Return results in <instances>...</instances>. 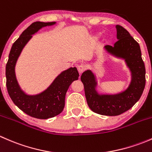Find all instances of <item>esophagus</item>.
I'll return each instance as SVG.
<instances>
[{
    "label": "esophagus",
    "instance_id": "1",
    "mask_svg": "<svg viewBox=\"0 0 152 152\" xmlns=\"http://www.w3.org/2000/svg\"><path fill=\"white\" fill-rule=\"evenodd\" d=\"M86 69H87V66L85 65H80L78 66V71H79V73H82L84 71H85Z\"/></svg>",
    "mask_w": 152,
    "mask_h": 152
}]
</instances>
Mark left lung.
Masks as SVG:
<instances>
[{
	"mask_svg": "<svg viewBox=\"0 0 152 152\" xmlns=\"http://www.w3.org/2000/svg\"><path fill=\"white\" fill-rule=\"evenodd\" d=\"M118 40L114 46L105 45L108 53L125 59L132 72V82L122 93L115 95H99L95 90L96 82L90 70L81 76L86 100L92 111L102 115L116 116L131 109L141 97L145 85V65L139 44L121 26H116Z\"/></svg>",
	"mask_w": 152,
	"mask_h": 152,
	"instance_id": "1",
	"label": "left lung"
}]
</instances>
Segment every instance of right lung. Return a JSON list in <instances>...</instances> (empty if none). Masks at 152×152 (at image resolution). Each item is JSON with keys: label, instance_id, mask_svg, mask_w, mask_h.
<instances>
[{"label": "right lung", "instance_id": "1", "mask_svg": "<svg viewBox=\"0 0 152 152\" xmlns=\"http://www.w3.org/2000/svg\"><path fill=\"white\" fill-rule=\"evenodd\" d=\"M53 24L55 22L38 21L29 26L12 45L6 65L7 87L11 99L26 114L39 119L53 118L62 113L65 107V94L67 89L72 82L77 80L79 76L77 69L70 67L61 73L46 90L36 96L25 94L18 85L15 77V67L23 48L32 37V34L42 27Z\"/></svg>", "mask_w": 152, "mask_h": 152}]
</instances>
